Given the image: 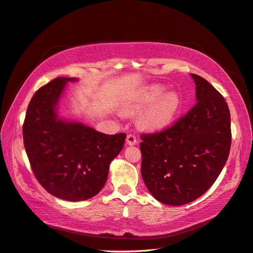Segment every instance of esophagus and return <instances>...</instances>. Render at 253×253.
Returning <instances> with one entry per match:
<instances>
[{"instance_id": "esophagus-1", "label": "esophagus", "mask_w": 253, "mask_h": 253, "mask_svg": "<svg viewBox=\"0 0 253 253\" xmlns=\"http://www.w3.org/2000/svg\"><path fill=\"white\" fill-rule=\"evenodd\" d=\"M126 141H127V144L129 145H134L137 144V137L133 133H129L127 134V138H126Z\"/></svg>"}]
</instances>
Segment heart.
<instances>
[{"mask_svg":"<svg viewBox=\"0 0 253 253\" xmlns=\"http://www.w3.org/2000/svg\"><path fill=\"white\" fill-rule=\"evenodd\" d=\"M161 86L154 85L148 87L141 94L139 99L132 108L139 110L150 104L141 114L140 122L145 128L151 130H159L169 126L175 118L180 100L177 94L167 93Z\"/></svg>","mask_w":253,"mask_h":253,"instance_id":"obj_1","label":"heart"}]
</instances>
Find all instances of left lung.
Returning <instances> with one entry per match:
<instances>
[{"label":"left lung","instance_id":"1","mask_svg":"<svg viewBox=\"0 0 253 253\" xmlns=\"http://www.w3.org/2000/svg\"><path fill=\"white\" fill-rule=\"evenodd\" d=\"M197 102L174 124L141 133V174L152 196L167 205L192 202L215 183L229 157L231 116L223 96L191 74Z\"/></svg>","mask_w":253,"mask_h":253}]
</instances>
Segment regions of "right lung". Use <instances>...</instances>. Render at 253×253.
<instances>
[{"label": "right lung", "mask_w": 253, "mask_h": 253, "mask_svg": "<svg viewBox=\"0 0 253 253\" xmlns=\"http://www.w3.org/2000/svg\"><path fill=\"white\" fill-rule=\"evenodd\" d=\"M55 78L36 90L22 127L23 143L36 179L50 194L83 201L96 196L110 163L125 143L126 133L106 134L79 123L57 119L56 105L67 81Z\"/></svg>", "instance_id": "obj_1"}]
</instances>
